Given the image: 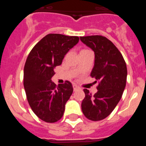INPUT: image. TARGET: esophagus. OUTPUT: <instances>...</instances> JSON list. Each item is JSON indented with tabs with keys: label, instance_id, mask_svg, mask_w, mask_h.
Listing matches in <instances>:
<instances>
[{
	"label": "esophagus",
	"instance_id": "obj_1",
	"mask_svg": "<svg viewBox=\"0 0 146 146\" xmlns=\"http://www.w3.org/2000/svg\"><path fill=\"white\" fill-rule=\"evenodd\" d=\"M79 89V87L78 86H77L76 85H73V90H74V91H76L77 90H78Z\"/></svg>",
	"mask_w": 146,
	"mask_h": 146
}]
</instances>
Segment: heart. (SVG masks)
I'll return each instance as SVG.
<instances>
[{
    "label": "heart",
    "instance_id": "obj_1",
    "mask_svg": "<svg viewBox=\"0 0 146 146\" xmlns=\"http://www.w3.org/2000/svg\"><path fill=\"white\" fill-rule=\"evenodd\" d=\"M86 50H81V52H82V51H86Z\"/></svg>",
    "mask_w": 146,
    "mask_h": 146
}]
</instances>
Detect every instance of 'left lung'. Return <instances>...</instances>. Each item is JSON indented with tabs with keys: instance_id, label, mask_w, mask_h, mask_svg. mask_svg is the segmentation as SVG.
I'll use <instances>...</instances> for the list:
<instances>
[{
	"instance_id": "8db88e82",
	"label": "left lung",
	"mask_w": 146,
	"mask_h": 146,
	"mask_svg": "<svg viewBox=\"0 0 146 146\" xmlns=\"http://www.w3.org/2000/svg\"><path fill=\"white\" fill-rule=\"evenodd\" d=\"M95 54L94 66L91 77L98 82L97 92L92 95L84 89L82 111L88 119H104L119 102L126 87L127 69L123 55L114 44L106 37L95 35L80 37Z\"/></svg>"
}]
</instances>
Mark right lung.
<instances>
[{
  "mask_svg": "<svg viewBox=\"0 0 146 146\" xmlns=\"http://www.w3.org/2000/svg\"><path fill=\"white\" fill-rule=\"evenodd\" d=\"M78 42V36L50 33L35 45L27 58L23 76L26 97L33 113L45 122L55 123L64 115L73 87L67 80L56 86L51 78L55 67Z\"/></svg>",
  "mask_w": 146,
  "mask_h": 146,
  "instance_id": "add662e5",
  "label": "right lung"
}]
</instances>
